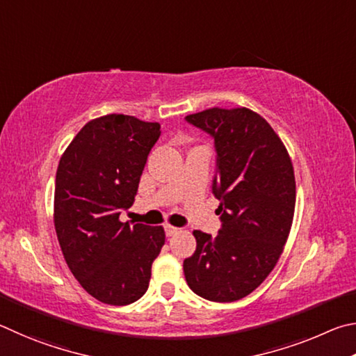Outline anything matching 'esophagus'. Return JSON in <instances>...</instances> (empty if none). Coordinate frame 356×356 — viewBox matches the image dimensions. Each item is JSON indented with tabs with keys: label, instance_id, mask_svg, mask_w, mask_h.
<instances>
[{
	"label": "esophagus",
	"instance_id": "34e87169",
	"mask_svg": "<svg viewBox=\"0 0 356 356\" xmlns=\"http://www.w3.org/2000/svg\"><path fill=\"white\" fill-rule=\"evenodd\" d=\"M164 229H165V234L168 236V238H170V236H175V234H177V233L179 232V228L172 227V225H165Z\"/></svg>",
	"mask_w": 356,
	"mask_h": 356
}]
</instances>
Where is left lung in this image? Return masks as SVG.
I'll list each match as a JSON object with an SVG mask.
<instances>
[{"mask_svg":"<svg viewBox=\"0 0 356 356\" xmlns=\"http://www.w3.org/2000/svg\"><path fill=\"white\" fill-rule=\"evenodd\" d=\"M186 122L214 139L222 227L216 238L195 229L184 277L197 296L234 302L264 282L283 252L296 208L294 168L275 131L250 109L213 108Z\"/></svg>","mask_w":356,"mask_h":356,"instance_id":"left-lung-1","label":"left lung"}]
</instances>
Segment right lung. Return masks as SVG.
Returning a JSON list of instances; mask_svg holds the SVG:
<instances>
[{"label":"right lung","instance_id":"obj_1","mask_svg":"<svg viewBox=\"0 0 356 356\" xmlns=\"http://www.w3.org/2000/svg\"><path fill=\"white\" fill-rule=\"evenodd\" d=\"M161 124L109 114L81 128L59 161L54 227L64 258L97 300L123 307L145 294L165 242L162 227L122 223Z\"/></svg>","mask_w":356,"mask_h":356}]
</instances>
